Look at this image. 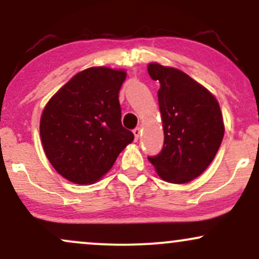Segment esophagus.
<instances>
[{"mask_svg": "<svg viewBox=\"0 0 259 259\" xmlns=\"http://www.w3.org/2000/svg\"><path fill=\"white\" fill-rule=\"evenodd\" d=\"M140 133H141V130H140V127H135V129H134V130H133V134H134V138H135V140H139Z\"/></svg>", "mask_w": 259, "mask_h": 259, "instance_id": "34e87169", "label": "esophagus"}]
</instances>
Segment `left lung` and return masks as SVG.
I'll use <instances>...</instances> for the list:
<instances>
[{
	"label": "left lung",
	"instance_id": "left-lung-1",
	"mask_svg": "<svg viewBox=\"0 0 259 259\" xmlns=\"http://www.w3.org/2000/svg\"><path fill=\"white\" fill-rule=\"evenodd\" d=\"M159 81V111L164 142L162 151L147 157L163 180L185 184L206 170L221 147L224 124L218 101L181 70L148 64Z\"/></svg>",
	"mask_w": 259,
	"mask_h": 259
}]
</instances>
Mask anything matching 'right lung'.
<instances>
[{"instance_id":"1","label":"right lung","mask_w":259,"mask_h":259,"mask_svg":"<svg viewBox=\"0 0 259 259\" xmlns=\"http://www.w3.org/2000/svg\"><path fill=\"white\" fill-rule=\"evenodd\" d=\"M125 78L124 70L89 68L45 107L40 121L44 151L65 179L81 185L95 183L134 140L120 120L119 90Z\"/></svg>"}]
</instances>
